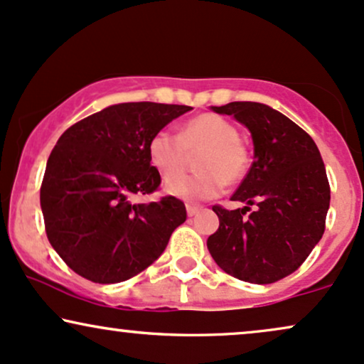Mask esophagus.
Masks as SVG:
<instances>
[{
	"instance_id": "obj_1",
	"label": "esophagus",
	"mask_w": 364,
	"mask_h": 364,
	"mask_svg": "<svg viewBox=\"0 0 364 364\" xmlns=\"http://www.w3.org/2000/svg\"><path fill=\"white\" fill-rule=\"evenodd\" d=\"M200 207H196V205H186V213H188V217H193V215H196V213L200 212Z\"/></svg>"
}]
</instances>
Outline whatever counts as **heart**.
<instances>
[{
  "mask_svg": "<svg viewBox=\"0 0 364 364\" xmlns=\"http://www.w3.org/2000/svg\"><path fill=\"white\" fill-rule=\"evenodd\" d=\"M196 151L200 153L197 158L200 173L178 175L186 167L187 154ZM147 152L151 164L163 176H171L164 183L166 193L185 201L215 198L225 183L235 185L246 176L251 164V154L239 139L237 127L215 113L191 118L178 135L159 130L149 140Z\"/></svg>",
  "mask_w": 364,
  "mask_h": 364,
  "instance_id": "b5f03b06",
  "label": "heart"
}]
</instances>
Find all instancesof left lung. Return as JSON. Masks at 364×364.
<instances>
[{
	"mask_svg": "<svg viewBox=\"0 0 364 364\" xmlns=\"http://www.w3.org/2000/svg\"><path fill=\"white\" fill-rule=\"evenodd\" d=\"M212 110L247 127L254 161L230 198L247 207L215 205L220 225L207 247L230 277L274 283L299 269L322 239L331 203L326 166L312 137L268 105L232 102Z\"/></svg>",
	"mask_w": 364,
	"mask_h": 364,
	"instance_id": "1",
	"label": "left lung"
}]
</instances>
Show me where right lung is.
<instances>
[{"label": "right lung", "instance_id": "obj_1", "mask_svg": "<svg viewBox=\"0 0 364 364\" xmlns=\"http://www.w3.org/2000/svg\"><path fill=\"white\" fill-rule=\"evenodd\" d=\"M191 107L112 105L69 127L47 161L41 207L47 239L65 264L95 283H120L151 266L186 220L181 200L134 203L159 188L152 135Z\"/></svg>", "mask_w": 364, "mask_h": 364}]
</instances>
